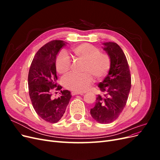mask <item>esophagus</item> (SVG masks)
I'll use <instances>...</instances> for the list:
<instances>
[{
  "label": "esophagus",
  "mask_w": 160,
  "mask_h": 160,
  "mask_svg": "<svg viewBox=\"0 0 160 160\" xmlns=\"http://www.w3.org/2000/svg\"><path fill=\"white\" fill-rule=\"evenodd\" d=\"M71 95H83V93H79V92H75V91H72L71 92Z\"/></svg>",
  "instance_id": "1"
}]
</instances>
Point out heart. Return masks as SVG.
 Wrapping results in <instances>:
<instances>
[{
  "instance_id": "b5f03b06",
  "label": "heart",
  "mask_w": 160,
  "mask_h": 160,
  "mask_svg": "<svg viewBox=\"0 0 160 160\" xmlns=\"http://www.w3.org/2000/svg\"><path fill=\"white\" fill-rule=\"evenodd\" d=\"M72 54L77 61L84 62L83 75L70 74L62 80L65 88L75 92L88 91L93 83V77L98 81H102L108 75L111 65L110 57L101 52L99 48L88 43H83L72 49ZM57 71L65 75L71 68V61L65 51H61L55 60Z\"/></svg>"
}]
</instances>
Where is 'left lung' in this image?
Segmentation results:
<instances>
[{"label": "left lung", "instance_id": "obj_1", "mask_svg": "<svg viewBox=\"0 0 160 160\" xmlns=\"http://www.w3.org/2000/svg\"><path fill=\"white\" fill-rule=\"evenodd\" d=\"M103 45L111 58V65L108 75L98 85L104 94L98 95L90 113L96 122L106 124L113 122L122 112L128 99L132 79L126 57L121 47L113 42Z\"/></svg>", "mask_w": 160, "mask_h": 160}]
</instances>
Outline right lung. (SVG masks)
Instances as JSON below:
<instances>
[{"label":"right lung","mask_w":160,"mask_h":160,"mask_svg":"<svg viewBox=\"0 0 160 160\" xmlns=\"http://www.w3.org/2000/svg\"><path fill=\"white\" fill-rule=\"evenodd\" d=\"M66 42L53 40L42 46L35 54L28 75V93L37 115L49 123H57L65 113L71 98V92L62 91L57 85L55 60L58 52ZM55 88L61 91L57 99L51 98V91Z\"/></svg>","instance_id":"add662e5"}]
</instances>
